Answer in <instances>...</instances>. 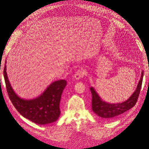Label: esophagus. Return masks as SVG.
Returning a JSON list of instances; mask_svg holds the SVG:
<instances>
[{
  "label": "esophagus",
  "mask_w": 149,
  "mask_h": 149,
  "mask_svg": "<svg viewBox=\"0 0 149 149\" xmlns=\"http://www.w3.org/2000/svg\"><path fill=\"white\" fill-rule=\"evenodd\" d=\"M84 70H83L82 68H79V69H78L77 70V72H75V75H74V77L77 80H79V79H80L81 78H82L83 77L84 75Z\"/></svg>",
  "instance_id": "34e87169"
}]
</instances>
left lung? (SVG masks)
Masks as SVG:
<instances>
[{"label": "left lung", "mask_w": 149, "mask_h": 149, "mask_svg": "<svg viewBox=\"0 0 149 149\" xmlns=\"http://www.w3.org/2000/svg\"><path fill=\"white\" fill-rule=\"evenodd\" d=\"M143 77V72L142 71L141 79L139 81L136 90L127 100L120 104L118 103L112 104L103 102L93 88L91 87L90 91L91 95H92L91 108H92L93 111L101 118L111 120L116 118L120 115H122V113L132 108L136 104L138 97L140 95Z\"/></svg>", "instance_id": "obj_1"}]
</instances>
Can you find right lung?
Returning <instances> with one entry per match:
<instances>
[{
	"mask_svg": "<svg viewBox=\"0 0 149 149\" xmlns=\"http://www.w3.org/2000/svg\"><path fill=\"white\" fill-rule=\"evenodd\" d=\"M4 77L9 98L21 115L40 125L54 122L58 120L61 113L59 102L61 94L67 84L65 80L54 82L42 95L36 99L26 100L19 98L13 90L8 79L6 65Z\"/></svg>",
	"mask_w": 149,
	"mask_h": 149,
	"instance_id": "1",
	"label": "right lung"
}]
</instances>
